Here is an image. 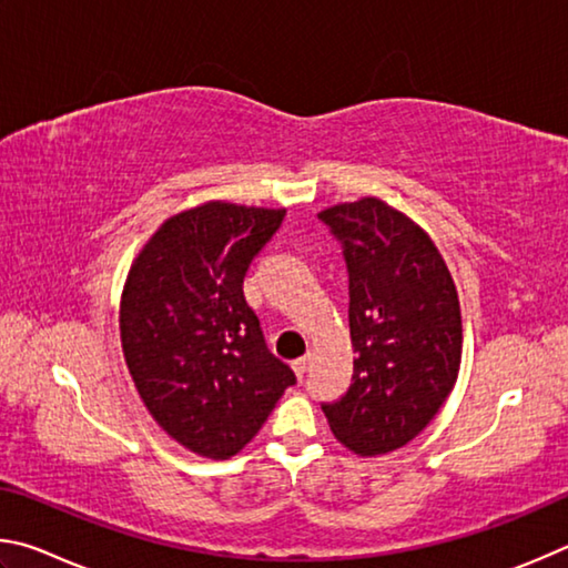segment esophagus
Segmentation results:
<instances>
[{
    "label": "esophagus",
    "mask_w": 568,
    "mask_h": 568,
    "mask_svg": "<svg viewBox=\"0 0 568 568\" xmlns=\"http://www.w3.org/2000/svg\"><path fill=\"white\" fill-rule=\"evenodd\" d=\"M306 372H310V356H302V359H296L294 362V374H296V379H304L306 376Z\"/></svg>",
    "instance_id": "esophagus-1"
}]
</instances>
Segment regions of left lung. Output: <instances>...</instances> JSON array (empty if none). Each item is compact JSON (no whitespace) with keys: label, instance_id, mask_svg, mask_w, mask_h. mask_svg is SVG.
<instances>
[{"label":"left lung","instance_id":"8db88e82","mask_svg":"<svg viewBox=\"0 0 568 568\" xmlns=\"http://www.w3.org/2000/svg\"><path fill=\"white\" fill-rule=\"evenodd\" d=\"M320 219L344 248L356 354L349 389L322 412L354 454L402 449L459 376V294L429 234L382 199L336 204Z\"/></svg>","mask_w":568,"mask_h":568}]
</instances>
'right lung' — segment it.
<instances>
[{
    "instance_id": "add662e5",
    "label": "right lung",
    "mask_w": 568,
    "mask_h": 568,
    "mask_svg": "<svg viewBox=\"0 0 568 568\" xmlns=\"http://www.w3.org/2000/svg\"><path fill=\"white\" fill-rule=\"evenodd\" d=\"M284 214L229 202L186 209L129 268L119 306L129 374L154 422L206 459L242 452L296 384L242 290Z\"/></svg>"
}]
</instances>
